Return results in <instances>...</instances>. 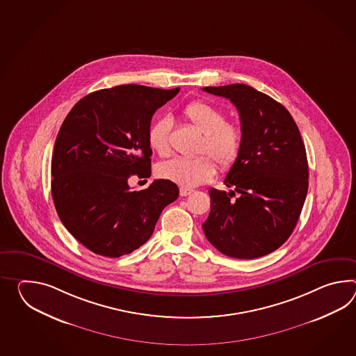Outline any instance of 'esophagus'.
Returning <instances> with one entry per match:
<instances>
[{"mask_svg":"<svg viewBox=\"0 0 356 356\" xmlns=\"http://www.w3.org/2000/svg\"><path fill=\"white\" fill-rule=\"evenodd\" d=\"M191 193H193V189H189V188H180V195H181V197H188Z\"/></svg>","mask_w":356,"mask_h":356,"instance_id":"34e87169","label":"esophagus"}]
</instances>
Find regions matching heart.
Wrapping results in <instances>:
<instances>
[{"label": "heart", "mask_w": 356, "mask_h": 356, "mask_svg": "<svg viewBox=\"0 0 356 356\" xmlns=\"http://www.w3.org/2000/svg\"><path fill=\"white\" fill-rule=\"evenodd\" d=\"M182 115L203 134L197 152L209 154L222 170L234 167L241 156L244 145L241 129L232 122H226L225 113L204 101L188 103L182 110ZM170 133L171 121L167 118H159L150 125L148 144L159 156L170 153ZM209 156L200 154L194 159H168L157 166V175L161 179L175 182L182 188L197 186L211 180L216 174L217 167L213 159Z\"/></svg>", "instance_id": "b5f03b06"}]
</instances>
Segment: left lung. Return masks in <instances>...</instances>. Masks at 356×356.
<instances>
[{
	"mask_svg": "<svg viewBox=\"0 0 356 356\" xmlns=\"http://www.w3.org/2000/svg\"><path fill=\"white\" fill-rule=\"evenodd\" d=\"M203 90L235 104L244 135L241 156L225 179L234 190H209L203 231L227 257L259 258L282 245L300 217L309 185L305 145L290 112L269 95L245 84Z\"/></svg>",
	"mask_w": 356,
	"mask_h": 356,
	"instance_id": "1",
	"label": "left lung"
}]
</instances>
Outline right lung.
<instances>
[{
	"instance_id": "obj_1",
	"label": "right lung",
	"mask_w": 356,
	"mask_h": 356,
	"mask_svg": "<svg viewBox=\"0 0 356 356\" xmlns=\"http://www.w3.org/2000/svg\"><path fill=\"white\" fill-rule=\"evenodd\" d=\"M179 90L138 84L97 90L63 120L51 163L52 197L63 226L90 252L110 258L134 252L179 197L177 185L163 179L140 191L127 182L149 177L150 120Z\"/></svg>"
}]
</instances>
